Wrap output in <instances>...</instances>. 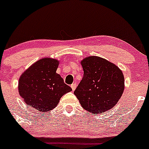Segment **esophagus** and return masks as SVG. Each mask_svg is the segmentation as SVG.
I'll return each mask as SVG.
<instances>
[{
	"label": "esophagus",
	"instance_id": "1",
	"mask_svg": "<svg viewBox=\"0 0 149 149\" xmlns=\"http://www.w3.org/2000/svg\"><path fill=\"white\" fill-rule=\"evenodd\" d=\"M71 87H72V89L73 91L75 90V89H76V87H77V83H76V82H74V83L72 84Z\"/></svg>",
	"mask_w": 149,
	"mask_h": 149
}]
</instances>
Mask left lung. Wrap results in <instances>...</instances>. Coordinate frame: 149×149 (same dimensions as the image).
Listing matches in <instances>:
<instances>
[{
	"label": "left lung",
	"instance_id": "obj_1",
	"mask_svg": "<svg viewBox=\"0 0 149 149\" xmlns=\"http://www.w3.org/2000/svg\"><path fill=\"white\" fill-rule=\"evenodd\" d=\"M82 79L74 94L85 110L94 114L113 108L124 91V76L113 63L103 58L90 56L81 61Z\"/></svg>",
	"mask_w": 149,
	"mask_h": 149
}]
</instances>
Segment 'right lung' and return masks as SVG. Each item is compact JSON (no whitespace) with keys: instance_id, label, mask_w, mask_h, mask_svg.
I'll list each match as a JSON object with an SVG mask.
<instances>
[{"instance_id":"obj_1","label":"right lung","mask_w":149,"mask_h":149,"mask_svg":"<svg viewBox=\"0 0 149 149\" xmlns=\"http://www.w3.org/2000/svg\"><path fill=\"white\" fill-rule=\"evenodd\" d=\"M59 61L43 58L29 67L18 80V92L27 105L39 112L56 107L60 98L72 88L56 72Z\"/></svg>"}]
</instances>
